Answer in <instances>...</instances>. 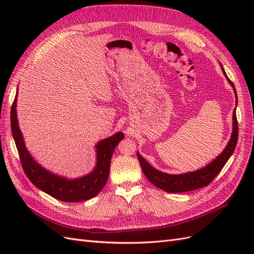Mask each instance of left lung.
Segmentation results:
<instances>
[{
  "label": "left lung",
  "mask_w": 254,
  "mask_h": 254,
  "mask_svg": "<svg viewBox=\"0 0 254 254\" xmlns=\"http://www.w3.org/2000/svg\"><path fill=\"white\" fill-rule=\"evenodd\" d=\"M222 73L227 77V80L229 83L231 84L233 88V91L235 93L236 97V103H237V95H236V90L233 82L228 78V76L224 70V67L220 64ZM232 134L231 137L219 156L215 158L212 162H210L207 165H205L202 168H199L197 171L194 172H189V173H183L179 175H173V174H166L161 171L156 170L155 167H152L147 161H146L139 152L136 151L137 159H139V162L141 164L142 171L144 175L147 178L153 186L157 188L163 190L167 193H184V191H190L193 190L200 189L203 187L209 186V184L213 181V179L216 177L222 167L225 166L227 161L232 156L234 152L235 146L237 143V137H238V124H237V119H236V111H233L232 115Z\"/></svg>",
  "instance_id": "left-lung-1"
}]
</instances>
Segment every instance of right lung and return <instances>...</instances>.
Here are the masks:
<instances>
[{"label": "right lung", "mask_w": 254, "mask_h": 254, "mask_svg": "<svg viewBox=\"0 0 254 254\" xmlns=\"http://www.w3.org/2000/svg\"><path fill=\"white\" fill-rule=\"evenodd\" d=\"M17 98L18 90L10 112L11 132L22 167L30 182L44 193L64 202L83 201L95 197L108 180L111 157L117 145L124 139V133L119 131L107 139L99 141L95 146L96 164L94 170L79 178L68 179L66 177L56 175L42 167L27 150L24 137L19 127Z\"/></svg>", "instance_id": "right-lung-1"}]
</instances>
